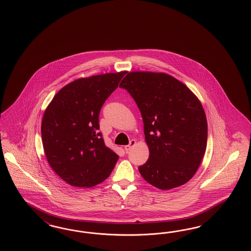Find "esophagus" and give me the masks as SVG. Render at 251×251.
<instances>
[{
  "mask_svg": "<svg viewBox=\"0 0 251 251\" xmlns=\"http://www.w3.org/2000/svg\"><path fill=\"white\" fill-rule=\"evenodd\" d=\"M135 144H136V141H135V140H131V141L129 142V145L124 146V150H125L126 152H129V150L131 149V147L134 146Z\"/></svg>",
  "mask_w": 251,
  "mask_h": 251,
  "instance_id": "obj_1",
  "label": "esophagus"
}]
</instances>
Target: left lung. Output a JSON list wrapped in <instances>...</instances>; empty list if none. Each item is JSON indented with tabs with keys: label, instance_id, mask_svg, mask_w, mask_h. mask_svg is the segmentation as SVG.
<instances>
[{
	"label": "left lung",
	"instance_id": "8db88e82",
	"mask_svg": "<svg viewBox=\"0 0 251 251\" xmlns=\"http://www.w3.org/2000/svg\"><path fill=\"white\" fill-rule=\"evenodd\" d=\"M120 87L139 107L149 158L139 167L142 176L160 190L188 182L200 167L207 145L205 112L197 97L173 76L131 72Z\"/></svg>",
	"mask_w": 251,
	"mask_h": 251
}]
</instances>
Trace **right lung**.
<instances>
[{"mask_svg": "<svg viewBox=\"0 0 251 251\" xmlns=\"http://www.w3.org/2000/svg\"><path fill=\"white\" fill-rule=\"evenodd\" d=\"M126 73L77 79L62 87L46 108L41 122L46 157L54 172L74 187L103 182L119 159L99 132V118Z\"/></svg>", "mask_w": 251, "mask_h": 251, "instance_id": "1", "label": "right lung"}]
</instances>
